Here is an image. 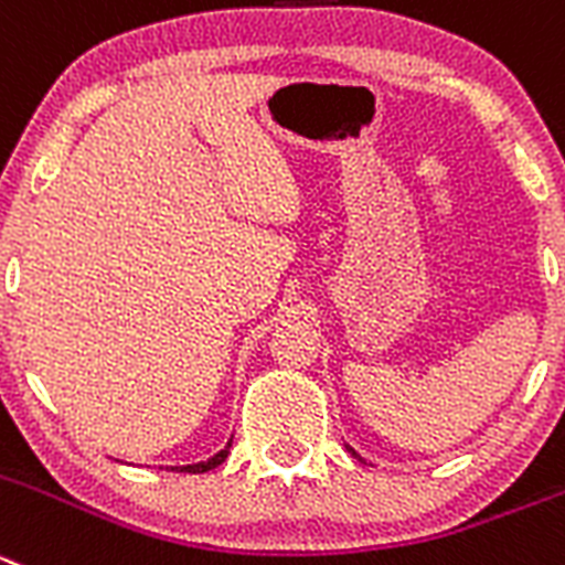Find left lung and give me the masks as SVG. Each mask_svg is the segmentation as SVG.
<instances>
[{
	"instance_id": "1",
	"label": "left lung",
	"mask_w": 565,
	"mask_h": 565,
	"mask_svg": "<svg viewBox=\"0 0 565 565\" xmlns=\"http://www.w3.org/2000/svg\"><path fill=\"white\" fill-rule=\"evenodd\" d=\"M351 455H354V457H360V455H356V451H354V449H351Z\"/></svg>"
}]
</instances>
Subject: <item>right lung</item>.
I'll return each instance as SVG.
<instances>
[{
    "mask_svg": "<svg viewBox=\"0 0 565 565\" xmlns=\"http://www.w3.org/2000/svg\"><path fill=\"white\" fill-rule=\"evenodd\" d=\"M228 449H231V443H228V446H225L223 451H217V455L211 457V460L194 462V466H175V468H172V471H181V473H205V471H211V468H217L220 462H225V457H228Z\"/></svg>",
    "mask_w": 565,
    "mask_h": 565,
    "instance_id": "obj_1",
    "label": "right lung"
}]
</instances>
